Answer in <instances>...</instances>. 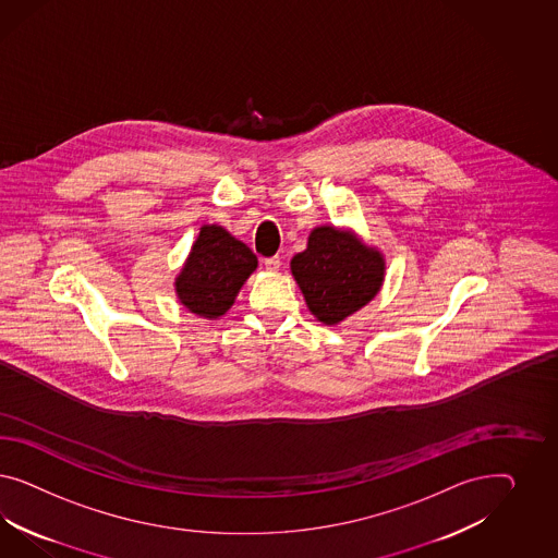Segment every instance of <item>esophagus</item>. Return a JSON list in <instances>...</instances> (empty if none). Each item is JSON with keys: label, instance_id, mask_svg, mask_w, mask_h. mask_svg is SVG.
<instances>
[{"label": "esophagus", "instance_id": "obj_1", "mask_svg": "<svg viewBox=\"0 0 558 558\" xmlns=\"http://www.w3.org/2000/svg\"><path fill=\"white\" fill-rule=\"evenodd\" d=\"M264 266H266V270L276 271L282 266V262H280L278 255H274V257H266L264 259Z\"/></svg>", "mask_w": 558, "mask_h": 558}]
</instances>
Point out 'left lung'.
<instances>
[{
	"instance_id": "left-lung-1",
	"label": "left lung",
	"mask_w": 558,
	"mask_h": 558,
	"mask_svg": "<svg viewBox=\"0 0 558 558\" xmlns=\"http://www.w3.org/2000/svg\"><path fill=\"white\" fill-rule=\"evenodd\" d=\"M290 270L308 311L325 325H338L378 294L385 257L352 231L323 225L311 231L306 250L292 257Z\"/></svg>"
}]
</instances>
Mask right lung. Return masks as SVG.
Returning <instances> with one entry per match:
<instances>
[{
    "label": "right lung",
    "mask_w": 558,
    "mask_h": 558,
    "mask_svg": "<svg viewBox=\"0 0 558 558\" xmlns=\"http://www.w3.org/2000/svg\"><path fill=\"white\" fill-rule=\"evenodd\" d=\"M255 268L257 257L243 241L220 225H204L175 278V294L190 313L219 319Z\"/></svg>",
    "instance_id": "right-lung-1"
}]
</instances>
